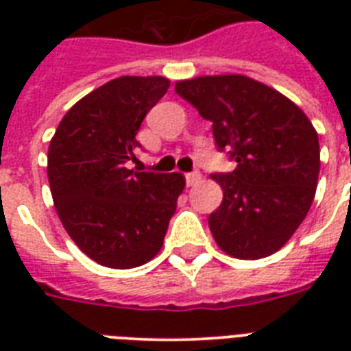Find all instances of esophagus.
<instances>
[{
	"mask_svg": "<svg viewBox=\"0 0 351 351\" xmlns=\"http://www.w3.org/2000/svg\"><path fill=\"white\" fill-rule=\"evenodd\" d=\"M200 180H202V175H200V171H191V173H187V175H186L187 186H195V184H198Z\"/></svg>",
	"mask_w": 351,
	"mask_h": 351,
	"instance_id": "esophagus-1",
	"label": "esophagus"
}]
</instances>
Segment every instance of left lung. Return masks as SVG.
<instances>
[{
    "label": "left lung",
    "instance_id": "obj_1",
    "mask_svg": "<svg viewBox=\"0 0 351 351\" xmlns=\"http://www.w3.org/2000/svg\"><path fill=\"white\" fill-rule=\"evenodd\" d=\"M176 95L213 123L237 167L215 173L224 198L209 215L220 250L244 261L273 255L310 211L321 169L319 136L278 90L240 74L176 82Z\"/></svg>",
    "mask_w": 351,
    "mask_h": 351
}]
</instances>
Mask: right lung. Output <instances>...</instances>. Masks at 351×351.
<instances>
[{
	"instance_id": "1",
	"label": "right lung",
	"mask_w": 351,
	"mask_h": 351,
	"mask_svg": "<svg viewBox=\"0 0 351 351\" xmlns=\"http://www.w3.org/2000/svg\"><path fill=\"white\" fill-rule=\"evenodd\" d=\"M169 89L162 76H121L74 104L49 145L47 175L58 217L93 261L129 269L164 244L180 173L129 169L143 118Z\"/></svg>"
}]
</instances>
